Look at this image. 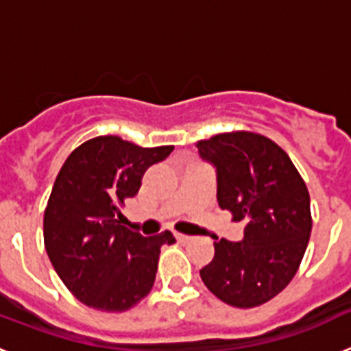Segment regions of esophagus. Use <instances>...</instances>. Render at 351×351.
I'll return each instance as SVG.
<instances>
[{
  "label": "esophagus",
  "mask_w": 351,
  "mask_h": 351,
  "mask_svg": "<svg viewBox=\"0 0 351 351\" xmlns=\"http://www.w3.org/2000/svg\"><path fill=\"white\" fill-rule=\"evenodd\" d=\"M176 239H178L179 244H186V243H190V241H191L190 235H182V234H176Z\"/></svg>",
  "instance_id": "1"
}]
</instances>
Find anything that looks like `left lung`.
<instances>
[{"label":"left lung","mask_w":351,"mask_h":351,"mask_svg":"<svg viewBox=\"0 0 351 351\" xmlns=\"http://www.w3.org/2000/svg\"><path fill=\"white\" fill-rule=\"evenodd\" d=\"M218 172V204L244 239L214 243V258L200 271L204 285L234 308H256L288 287L311 235L308 186L274 141L246 130L218 133L195 144Z\"/></svg>","instance_id":"8db88e82"}]
</instances>
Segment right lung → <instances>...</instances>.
<instances>
[{
	"mask_svg": "<svg viewBox=\"0 0 351 351\" xmlns=\"http://www.w3.org/2000/svg\"><path fill=\"white\" fill-rule=\"evenodd\" d=\"M172 151L100 135L61 167L43 214V243L64 287L89 308L128 311L153 288L160 247L176 239L169 230L132 232L121 225V207L138 193L145 170Z\"/></svg>",
	"mask_w": 351,
	"mask_h": 351,
	"instance_id": "right-lung-1",
	"label": "right lung"
}]
</instances>
